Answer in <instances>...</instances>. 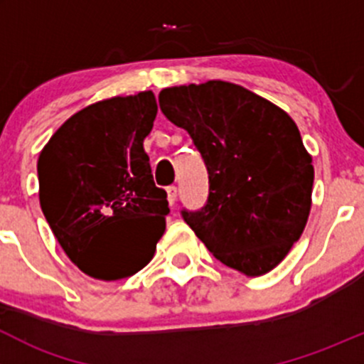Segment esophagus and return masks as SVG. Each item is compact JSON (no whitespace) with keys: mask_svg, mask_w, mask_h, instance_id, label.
<instances>
[{"mask_svg":"<svg viewBox=\"0 0 364 364\" xmlns=\"http://www.w3.org/2000/svg\"><path fill=\"white\" fill-rule=\"evenodd\" d=\"M176 199H178V188H176V186H168V188H167V200H168V204L174 205Z\"/></svg>","mask_w":364,"mask_h":364,"instance_id":"esophagus-1","label":"esophagus"}]
</instances>
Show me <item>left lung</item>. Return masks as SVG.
I'll return each instance as SVG.
<instances>
[{
    "label": "left lung",
    "instance_id": "obj_1",
    "mask_svg": "<svg viewBox=\"0 0 364 364\" xmlns=\"http://www.w3.org/2000/svg\"><path fill=\"white\" fill-rule=\"evenodd\" d=\"M160 109L185 128L209 174L208 204L181 215L222 264L269 273L303 234L314 165L291 116L240 84L165 87Z\"/></svg>",
    "mask_w": 364,
    "mask_h": 364
}]
</instances>
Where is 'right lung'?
I'll return each instance as SVG.
<instances>
[{
  "mask_svg": "<svg viewBox=\"0 0 364 364\" xmlns=\"http://www.w3.org/2000/svg\"><path fill=\"white\" fill-rule=\"evenodd\" d=\"M156 112L153 91L97 102L68 117L40 151L47 223L68 259L98 280L142 269L165 230L167 193L144 151Z\"/></svg>",
  "mask_w": 364,
  "mask_h": 364,
  "instance_id": "add662e5",
  "label": "right lung"
}]
</instances>
